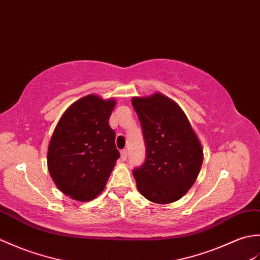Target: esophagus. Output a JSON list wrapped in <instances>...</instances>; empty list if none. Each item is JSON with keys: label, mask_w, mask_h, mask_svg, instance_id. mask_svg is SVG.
<instances>
[{"label": "esophagus", "mask_w": 260, "mask_h": 260, "mask_svg": "<svg viewBox=\"0 0 260 260\" xmlns=\"http://www.w3.org/2000/svg\"><path fill=\"white\" fill-rule=\"evenodd\" d=\"M126 157H128V152H126V149L121 150V159H122L123 161H125Z\"/></svg>", "instance_id": "34e87169"}]
</instances>
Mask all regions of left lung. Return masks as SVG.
<instances>
[{"label":"left lung","instance_id":"8db88e82","mask_svg":"<svg viewBox=\"0 0 260 260\" xmlns=\"http://www.w3.org/2000/svg\"><path fill=\"white\" fill-rule=\"evenodd\" d=\"M132 106L140 120L147 157L134 170L139 192L154 204L179 200L197 179L204 150L178 103L160 92L134 96Z\"/></svg>","mask_w":260,"mask_h":260}]
</instances>
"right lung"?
Instances as JSON below:
<instances>
[{
  "label": "right lung",
  "instance_id": "add662e5",
  "mask_svg": "<svg viewBox=\"0 0 260 260\" xmlns=\"http://www.w3.org/2000/svg\"><path fill=\"white\" fill-rule=\"evenodd\" d=\"M117 101L88 94L69 107L48 148V169L60 191L86 203L103 190L120 157L109 118Z\"/></svg>",
  "mask_w": 260,
  "mask_h": 260
}]
</instances>
